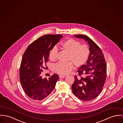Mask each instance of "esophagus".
Here are the masks:
<instances>
[{
    "instance_id": "1",
    "label": "esophagus",
    "mask_w": 123,
    "mask_h": 123,
    "mask_svg": "<svg viewBox=\"0 0 123 123\" xmlns=\"http://www.w3.org/2000/svg\"><path fill=\"white\" fill-rule=\"evenodd\" d=\"M65 76L64 75H59V78L60 79L64 78H65Z\"/></svg>"
}]
</instances>
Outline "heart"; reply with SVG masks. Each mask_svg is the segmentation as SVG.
Returning <instances> with one entry per match:
<instances>
[{
    "label": "heart",
    "instance_id": "b5f03b06",
    "mask_svg": "<svg viewBox=\"0 0 123 123\" xmlns=\"http://www.w3.org/2000/svg\"><path fill=\"white\" fill-rule=\"evenodd\" d=\"M63 46L70 52L69 59L73 60L77 66L84 64L87 61L90 53L89 47L86 44H81L75 39H70L63 43ZM58 53L57 46H54L49 53V58L51 60L57 58ZM53 70L57 73L61 74H67L74 68V63L73 61L68 62H59L53 66Z\"/></svg>",
    "mask_w": 123,
    "mask_h": 123
}]
</instances>
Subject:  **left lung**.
Returning a JSON list of instances; mask_svg holds the SVG:
<instances>
[{"instance_id": "left-lung-1", "label": "left lung", "mask_w": 123, "mask_h": 123, "mask_svg": "<svg viewBox=\"0 0 123 123\" xmlns=\"http://www.w3.org/2000/svg\"><path fill=\"white\" fill-rule=\"evenodd\" d=\"M76 37L82 38L88 43L90 54L86 64L78 70L72 85L73 94L79 99L88 101L95 98L103 90L107 76V67L104 55L95 42L84 35H76ZM82 75L85 77H81Z\"/></svg>"}]
</instances>
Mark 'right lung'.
<instances>
[{"mask_svg": "<svg viewBox=\"0 0 123 123\" xmlns=\"http://www.w3.org/2000/svg\"><path fill=\"white\" fill-rule=\"evenodd\" d=\"M61 35H46L32 43L26 49L21 62L19 80L22 88L28 97L36 101L43 100L54 90L58 75L48 79L41 76L45 69L50 51L60 39Z\"/></svg>", "mask_w": 123, "mask_h": 123, "instance_id": "obj_1", "label": "right lung"}]
</instances>
